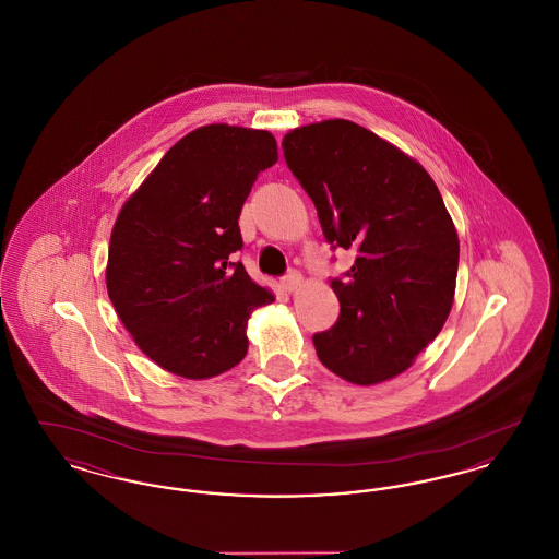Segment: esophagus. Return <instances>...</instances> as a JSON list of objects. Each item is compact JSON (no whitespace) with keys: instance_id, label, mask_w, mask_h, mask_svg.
<instances>
[{"instance_id":"34e87169","label":"esophagus","mask_w":559,"mask_h":559,"mask_svg":"<svg viewBox=\"0 0 559 559\" xmlns=\"http://www.w3.org/2000/svg\"><path fill=\"white\" fill-rule=\"evenodd\" d=\"M301 283H304V278H301V274L297 272V270H292L287 276H283V281H281V285H283V289L285 292H297L299 287H301Z\"/></svg>"}]
</instances>
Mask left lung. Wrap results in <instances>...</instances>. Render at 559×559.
<instances>
[{
  "label": "left lung",
  "instance_id": "obj_1",
  "mask_svg": "<svg viewBox=\"0 0 559 559\" xmlns=\"http://www.w3.org/2000/svg\"><path fill=\"white\" fill-rule=\"evenodd\" d=\"M283 153L326 242L356 251L331 281L340 319L312 337L320 362L356 385L388 381L451 314L459 237L442 194L417 160L346 119L292 130Z\"/></svg>",
  "mask_w": 559,
  "mask_h": 559
}]
</instances>
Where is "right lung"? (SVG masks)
<instances>
[{
    "label": "right lung",
    "mask_w": 559,
    "mask_h": 559,
    "mask_svg": "<svg viewBox=\"0 0 559 559\" xmlns=\"http://www.w3.org/2000/svg\"><path fill=\"white\" fill-rule=\"evenodd\" d=\"M276 160L266 130L203 126L165 153L117 215L108 297L160 369L210 379L245 358L247 320L274 295L230 255L242 247V203Z\"/></svg>",
    "instance_id": "add662e5"
}]
</instances>
